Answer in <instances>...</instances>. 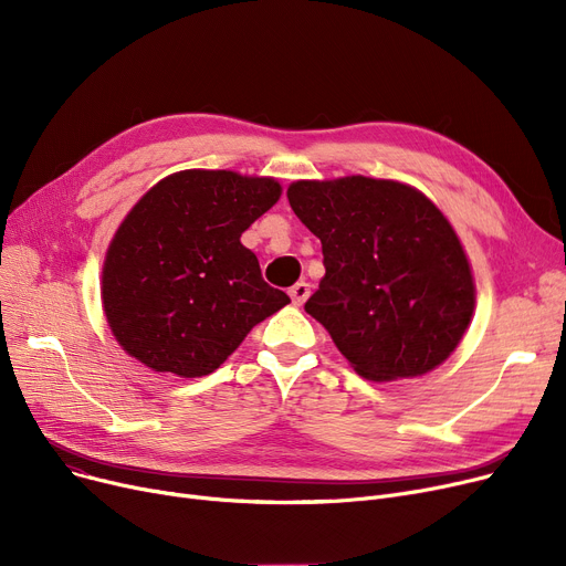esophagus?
<instances>
[{"instance_id": "1", "label": "esophagus", "mask_w": 566, "mask_h": 566, "mask_svg": "<svg viewBox=\"0 0 566 566\" xmlns=\"http://www.w3.org/2000/svg\"><path fill=\"white\" fill-rule=\"evenodd\" d=\"M289 295H291V301H293V305H303L307 298H310V284L307 282H298V284H293L291 289H289Z\"/></svg>"}]
</instances>
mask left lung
Instances as JSON below:
<instances>
[{"instance_id": "8db88e82", "label": "left lung", "mask_w": 566, "mask_h": 566, "mask_svg": "<svg viewBox=\"0 0 566 566\" xmlns=\"http://www.w3.org/2000/svg\"><path fill=\"white\" fill-rule=\"evenodd\" d=\"M289 203L321 238L325 277L305 303L369 380L422 376L461 342L474 284L459 238L415 188L367 176L295 181Z\"/></svg>"}]
</instances>
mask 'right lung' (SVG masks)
I'll list each match as a JSON object with an SVG mask.
<instances>
[{
  "label": "right lung",
  "mask_w": 566,
  "mask_h": 566,
  "mask_svg": "<svg viewBox=\"0 0 566 566\" xmlns=\"http://www.w3.org/2000/svg\"><path fill=\"white\" fill-rule=\"evenodd\" d=\"M280 192L273 178L188 169L135 203L103 265L105 316L126 353L154 371L206 376L291 303L241 243Z\"/></svg>",
  "instance_id": "1"
}]
</instances>
